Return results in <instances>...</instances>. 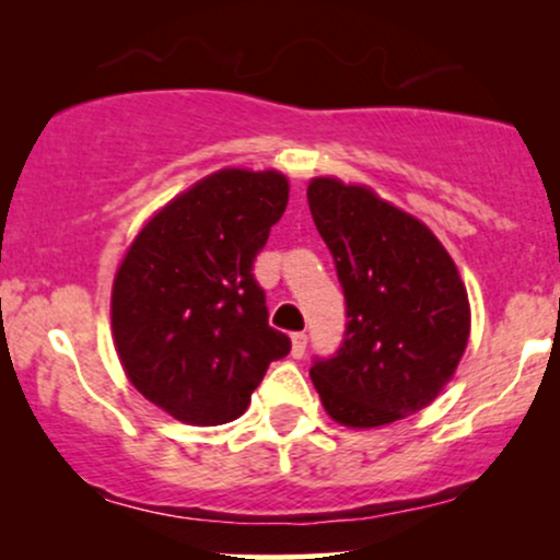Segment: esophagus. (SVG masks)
Masks as SVG:
<instances>
[{
    "label": "esophagus",
    "mask_w": 560,
    "mask_h": 560,
    "mask_svg": "<svg viewBox=\"0 0 560 560\" xmlns=\"http://www.w3.org/2000/svg\"><path fill=\"white\" fill-rule=\"evenodd\" d=\"M305 347H307V334L305 331H294L292 334V358L305 355Z\"/></svg>",
    "instance_id": "1"
}]
</instances>
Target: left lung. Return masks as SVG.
I'll return each instance as SVG.
<instances>
[{
    "mask_svg": "<svg viewBox=\"0 0 560 560\" xmlns=\"http://www.w3.org/2000/svg\"><path fill=\"white\" fill-rule=\"evenodd\" d=\"M307 205L347 305L339 350L311 378L334 421L371 429L427 408L468 342V294L440 240L365 186L313 178Z\"/></svg>",
    "mask_w": 560,
    "mask_h": 560,
    "instance_id": "left-lung-1",
    "label": "left lung"
}]
</instances>
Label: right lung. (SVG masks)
<instances>
[{"label":"right lung","mask_w":560,"mask_h":560,"mask_svg":"<svg viewBox=\"0 0 560 560\" xmlns=\"http://www.w3.org/2000/svg\"><path fill=\"white\" fill-rule=\"evenodd\" d=\"M276 171L226 168L165 205L139 231L113 284V337L141 395L195 427L247 410L271 361L292 350L268 326L253 262L284 215Z\"/></svg>","instance_id":"right-lung-1"}]
</instances>
